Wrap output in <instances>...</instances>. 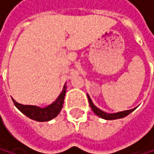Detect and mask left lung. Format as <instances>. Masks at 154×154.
<instances>
[{"label":"left lung","mask_w":154,"mask_h":154,"mask_svg":"<svg viewBox=\"0 0 154 154\" xmlns=\"http://www.w3.org/2000/svg\"><path fill=\"white\" fill-rule=\"evenodd\" d=\"M88 103H90V106L91 107L92 111L94 112V113L100 116V117H102L103 119H106V120H115V119H119V118H123V117H125L127 116H128L131 112H133L135 110L134 109H131V110H127V111H123V112H118V113H115V114H108V113H105V112L102 111V110H100L99 108H97L93 103H92V100L90 98V96L88 95Z\"/></svg>","instance_id":"obj_1"}]
</instances>
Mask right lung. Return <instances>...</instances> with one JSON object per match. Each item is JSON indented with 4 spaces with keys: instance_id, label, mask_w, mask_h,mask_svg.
<instances>
[{
    "instance_id": "1",
    "label": "right lung",
    "mask_w": 154,
    "mask_h": 154,
    "mask_svg": "<svg viewBox=\"0 0 154 154\" xmlns=\"http://www.w3.org/2000/svg\"><path fill=\"white\" fill-rule=\"evenodd\" d=\"M66 85L63 87V90L61 92V94L59 95V97L56 99V100L54 103H52L51 104L41 108V107H38L35 105H24L21 103H16L14 99L13 102L15 105V107L18 109L20 112L26 116L27 117H29L30 119L36 120L38 122H46V121H50L52 118L56 117L60 111L62 110L63 104V99H64V95H66Z\"/></svg>"
}]
</instances>
